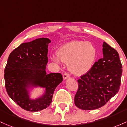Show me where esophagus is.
<instances>
[{
  "instance_id": "esophagus-1",
  "label": "esophagus",
  "mask_w": 127,
  "mask_h": 127,
  "mask_svg": "<svg viewBox=\"0 0 127 127\" xmlns=\"http://www.w3.org/2000/svg\"><path fill=\"white\" fill-rule=\"evenodd\" d=\"M69 75L68 74V73H66V72H65V73L63 75V78H64V80L67 79H68V78H69Z\"/></svg>"
}]
</instances>
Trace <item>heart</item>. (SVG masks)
I'll return each mask as SVG.
<instances>
[{
    "label": "heart",
    "mask_w": 127,
    "mask_h": 127,
    "mask_svg": "<svg viewBox=\"0 0 127 127\" xmlns=\"http://www.w3.org/2000/svg\"><path fill=\"white\" fill-rule=\"evenodd\" d=\"M57 55L60 61L67 63V66L72 74L82 75L89 72L96 58V49L90 42L74 41L65 44L58 49ZM55 57L52 60L59 63Z\"/></svg>",
    "instance_id": "heart-1"
}]
</instances>
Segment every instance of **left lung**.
I'll list each match as a JSON object with an SVG mask.
<instances>
[{
  "mask_svg": "<svg viewBox=\"0 0 127 127\" xmlns=\"http://www.w3.org/2000/svg\"><path fill=\"white\" fill-rule=\"evenodd\" d=\"M102 47L103 57L77 80L79 88L74 103L82 110L101 107L119 90L122 67L119 54L106 42H104Z\"/></svg>",
  "mask_w": 127,
  "mask_h": 127,
  "instance_id": "obj_1",
  "label": "left lung"
}]
</instances>
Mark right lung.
<instances>
[{
    "mask_svg": "<svg viewBox=\"0 0 127 127\" xmlns=\"http://www.w3.org/2000/svg\"><path fill=\"white\" fill-rule=\"evenodd\" d=\"M51 41L41 38L22 43L9 55L5 69V83L9 97L20 107L29 112L46 109L52 102L55 88L62 82L61 74L45 71L48 62V45ZM44 88L42 96L30 97L34 87Z\"/></svg>",
    "mask_w": 127,
    "mask_h": 127,
    "instance_id": "right-lung-1",
    "label": "right lung"
}]
</instances>
